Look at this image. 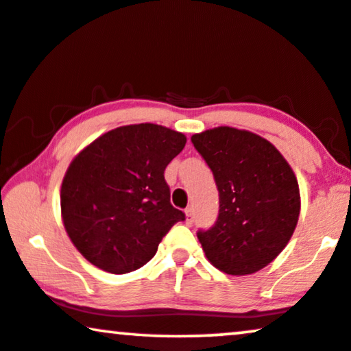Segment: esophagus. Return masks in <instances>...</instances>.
Here are the masks:
<instances>
[{
    "mask_svg": "<svg viewBox=\"0 0 351 351\" xmlns=\"http://www.w3.org/2000/svg\"><path fill=\"white\" fill-rule=\"evenodd\" d=\"M184 214H186V221H188V223H193V220H194V208L193 207H188L184 210Z\"/></svg>",
    "mask_w": 351,
    "mask_h": 351,
    "instance_id": "esophagus-1",
    "label": "esophagus"
}]
</instances>
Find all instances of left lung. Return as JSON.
<instances>
[{"label": "left lung", "mask_w": 351, "mask_h": 351, "mask_svg": "<svg viewBox=\"0 0 351 351\" xmlns=\"http://www.w3.org/2000/svg\"><path fill=\"white\" fill-rule=\"evenodd\" d=\"M214 173L219 219L197 238L214 267L228 275L264 269L283 251L300 217V188L275 145L251 131L219 126L191 137Z\"/></svg>", "instance_id": "left-lung-1"}]
</instances>
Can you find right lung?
<instances>
[{"label": "right lung", "instance_id": "right-lung-1", "mask_svg": "<svg viewBox=\"0 0 351 351\" xmlns=\"http://www.w3.org/2000/svg\"><path fill=\"white\" fill-rule=\"evenodd\" d=\"M186 136L160 124L119 126L82 149L61 183L66 233L90 264L128 274L147 264L184 214L170 204L165 168Z\"/></svg>", "mask_w": 351, "mask_h": 351}]
</instances>
